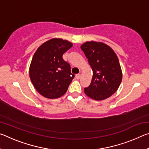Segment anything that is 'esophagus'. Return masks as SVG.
<instances>
[{"label":"esophagus","instance_id":"obj_1","mask_svg":"<svg viewBox=\"0 0 149 149\" xmlns=\"http://www.w3.org/2000/svg\"><path fill=\"white\" fill-rule=\"evenodd\" d=\"M80 77H81V74H78L75 75V78H76L77 79H80Z\"/></svg>","mask_w":149,"mask_h":149}]
</instances>
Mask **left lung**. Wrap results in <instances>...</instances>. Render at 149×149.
I'll use <instances>...</instances> for the list:
<instances>
[{
    "label": "left lung",
    "mask_w": 149,
    "mask_h": 149,
    "mask_svg": "<svg viewBox=\"0 0 149 149\" xmlns=\"http://www.w3.org/2000/svg\"><path fill=\"white\" fill-rule=\"evenodd\" d=\"M81 49L93 70L90 85L85 93L96 100L110 97L118 90L122 80V72L117 55L108 45L101 42L87 41Z\"/></svg>",
    "instance_id": "8db88e82"
}]
</instances>
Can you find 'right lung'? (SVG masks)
<instances>
[{"label":"right lung","instance_id":"right-lung-1","mask_svg":"<svg viewBox=\"0 0 149 149\" xmlns=\"http://www.w3.org/2000/svg\"><path fill=\"white\" fill-rule=\"evenodd\" d=\"M73 46L72 42L53 38L42 44L33 56L29 77L37 91L48 99H57L66 93L74 75L62 55Z\"/></svg>","mask_w":149,"mask_h":149}]
</instances>
